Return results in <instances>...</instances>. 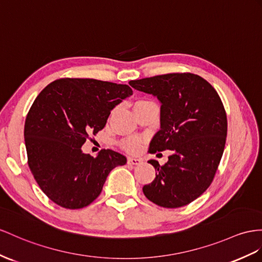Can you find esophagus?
Masks as SVG:
<instances>
[{
	"label": "esophagus",
	"mask_w": 262,
	"mask_h": 262,
	"mask_svg": "<svg viewBox=\"0 0 262 262\" xmlns=\"http://www.w3.org/2000/svg\"><path fill=\"white\" fill-rule=\"evenodd\" d=\"M127 163H128L129 165H140L143 163V159L136 158V157H129L128 160H127Z\"/></svg>",
	"instance_id": "1"
}]
</instances>
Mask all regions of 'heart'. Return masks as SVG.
I'll return each instance as SVG.
<instances>
[{
	"label": "heart",
	"instance_id": "b5f03b06",
	"mask_svg": "<svg viewBox=\"0 0 262 262\" xmlns=\"http://www.w3.org/2000/svg\"><path fill=\"white\" fill-rule=\"evenodd\" d=\"M148 103H150V100H148V99H138L137 102L134 104V110L137 108V107H139V106H143V105L148 104ZM120 145H122L123 148L127 151L136 152L139 149L140 145H142V139H139V138H126V139L122 140Z\"/></svg>",
	"mask_w": 262,
	"mask_h": 262
}]
</instances>
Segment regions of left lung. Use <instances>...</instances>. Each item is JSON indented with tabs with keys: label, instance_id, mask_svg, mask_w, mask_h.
<instances>
[{
	"label": "left lung",
	"instance_id": "1",
	"mask_svg": "<svg viewBox=\"0 0 262 262\" xmlns=\"http://www.w3.org/2000/svg\"><path fill=\"white\" fill-rule=\"evenodd\" d=\"M135 90L162 103L160 129L148 151L171 150L168 162L150 159L156 177L143 187L151 203L164 208L190 204L207 190L216 175L227 137V115L217 91L192 73L130 80Z\"/></svg>",
	"mask_w": 262,
	"mask_h": 262
}]
</instances>
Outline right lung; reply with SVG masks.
Wrapping results in <instances>:
<instances>
[{
    "mask_svg": "<svg viewBox=\"0 0 262 262\" xmlns=\"http://www.w3.org/2000/svg\"><path fill=\"white\" fill-rule=\"evenodd\" d=\"M133 91L128 85L93 78H59L38 94L25 119L28 164L42 191L66 209L92 204L112 169L126 164L120 152L97 157L82 145L102 130L111 111Z\"/></svg>",
    "mask_w": 262,
    "mask_h": 262,
    "instance_id": "add662e5",
    "label": "right lung"
}]
</instances>
